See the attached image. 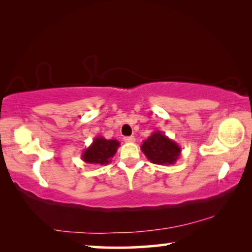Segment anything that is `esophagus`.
I'll list each match as a JSON object with an SVG mask.
<instances>
[{
  "label": "esophagus",
  "mask_w": 252,
  "mask_h": 252,
  "mask_svg": "<svg viewBox=\"0 0 252 252\" xmlns=\"http://www.w3.org/2000/svg\"><path fill=\"white\" fill-rule=\"evenodd\" d=\"M123 140H125V141L126 142H134L135 141V138H134V136H126V138L125 139H123Z\"/></svg>",
  "instance_id": "obj_1"
}]
</instances>
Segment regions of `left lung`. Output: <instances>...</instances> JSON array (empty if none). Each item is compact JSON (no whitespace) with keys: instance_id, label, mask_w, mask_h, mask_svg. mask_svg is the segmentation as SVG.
<instances>
[{"instance_id":"left-lung-1","label":"left lung","mask_w":252,"mask_h":252,"mask_svg":"<svg viewBox=\"0 0 252 252\" xmlns=\"http://www.w3.org/2000/svg\"><path fill=\"white\" fill-rule=\"evenodd\" d=\"M141 150L149 161L161 165L174 164L181 155L179 144L159 130L153 131L152 134L144 140Z\"/></svg>"}]
</instances>
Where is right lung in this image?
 Here are the masks:
<instances>
[{
  "mask_svg": "<svg viewBox=\"0 0 252 252\" xmlns=\"http://www.w3.org/2000/svg\"><path fill=\"white\" fill-rule=\"evenodd\" d=\"M120 142L116 139L106 140L103 136H96L93 142L83 151L82 160L91 164H109L116 155Z\"/></svg>",
  "mask_w": 252,
  "mask_h": 252,
  "instance_id": "add662e5",
  "label": "right lung"
}]
</instances>
